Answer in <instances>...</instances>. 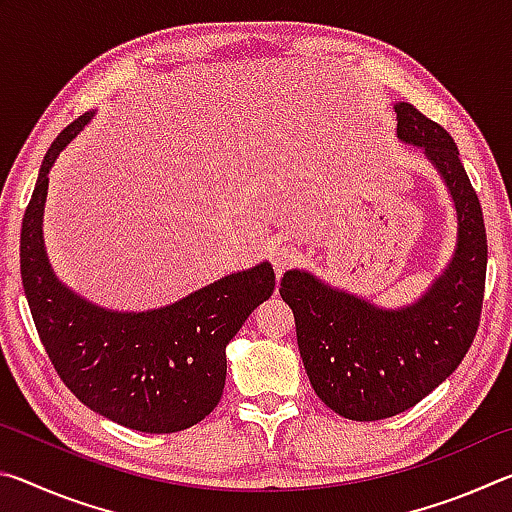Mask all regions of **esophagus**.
I'll return each instance as SVG.
<instances>
[{
  "mask_svg": "<svg viewBox=\"0 0 512 512\" xmlns=\"http://www.w3.org/2000/svg\"><path fill=\"white\" fill-rule=\"evenodd\" d=\"M268 259H271V264L275 268V275L280 277L284 271H289V268L296 264L298 253L296 248L291 244H277L271 248V253H268Z\"/></svg>",
  "mask_w": 512,
  "mask_h": 512,
  "instance_id": "34e87169",
  "label": "esophagus"
}]
</instances>
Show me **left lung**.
<instances>
[{"mask_svg": "<svg viewBox=\"0 0 512 512\" xmlns=\"http://www.w3.org/2000/svg\"><path fill=\"white\" fill-rule=\"evenodd\" d=\"M395 112L397 137L420 146L452 194L458 241L445 271L400 309L375 307L298 268L280 282L311 386L334 413L357 422L391 418L443 384L470 350L483 307L488 239L452 135L411 103H395Z\"/></svg>", "mask_w": 512, "mask_h": 512, "instance_id": "left-lung-1", "label": "left lung"}]
</instances>
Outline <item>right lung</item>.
Listing matches in <instances>:
<instances>
[{"mask_svg":"<svg viewBox=\"0 0 512 512\" xmlns=\"http://www.w3.org/2000/svg\"><path fill=\"white\" fill-rule=\"evenodd\" d=\"M92 117L85 112L60 131L42 160L22 219L24 296L58 377L85 406L135 431H183L219 404L228 370L225 345L273 296V266L262 262L225 275L173 305L140 314L97 307L58 282L42 239L49 169Z\"/></svg>","mask_w":512,"mask_h":512,"instance_id":"add662e5","label":"right lung"}]
</instances>
